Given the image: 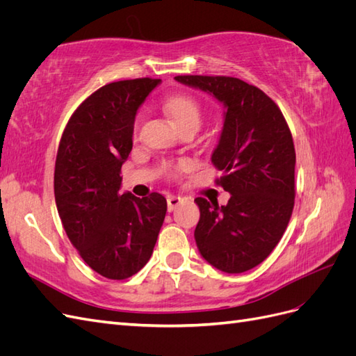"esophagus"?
Here are the masks:
<instances>
[{
  "label": "esophagus",
  "mask_w": 356,
  "mask_h": 356,
  "mask_svg": "<svg viewBox=\"0 0 356 356\" xmlns=\"http://www.w3.org/2000/svg\"><path fill=\"white\" fill-rule=\"evenodd\" d=\"M166 202H168V211L172 212V211L177 209L178 204L182 203V197H179V196H168Z\"/></svg>",
  "instance_id": "1"
}]
</instances>
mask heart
Listing matches in <instances>:
<instances>
[{
  "label": "heart",
  "instance_id": "b5f03b06",
  "mask_svg": "<svg viewBox=\"0 0 356 356\" xmlns=\"http://www.w3.org/2000/svg\"><path fill=\"white\" fill-rule=\"evenodd\" d=\"M165 108L174 118L178 127H186L190 124L200 126L202 123V108L199 102L191 98L188 95H175L170 96L169 99L165 102ZM138 127V122L135 124Z\"/></svg>",
  "mask_w": 356,
  "mask_h": 356
}]
</instances>
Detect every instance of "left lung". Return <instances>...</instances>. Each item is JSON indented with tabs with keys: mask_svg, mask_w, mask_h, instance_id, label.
Wrapping results in <instances>:
<instances>
[{
	"mask_svg": "<svg viewBox=\"0 0 356 356\" xmlns=\"http://www.w3.org/2000/svg\"><path fill=\"white\" fill-rule=\"evenodd\" d=\"M188 88L224 106L222 129L211 156L229 203L195 199L200 220L195 239L200 255L225 273L263 263L281 241L294 208L296 149L277 105L255 86L234 77L178 75Z\"/></svg>",
	"mask_w": 356,
	"mask_h": 356,
	"instance_id": "left-lung-1",
	"label": "left lung"
}]
</instances>
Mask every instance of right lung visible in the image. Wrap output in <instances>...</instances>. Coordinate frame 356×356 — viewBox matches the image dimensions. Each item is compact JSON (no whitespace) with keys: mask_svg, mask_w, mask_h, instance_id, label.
I'll return each mask as SVG.
<instances>
[{"mask_svg":"<svg viewBox=\"0 0 356 356\" xmlns=\"http://www.w3.org/2000/svg\"><path fill=\"white\" fill-rule=\"evenodd\" d=\"M161 80L104 86L63 131L55 166V199L63 229L84 263L108 279L138 273L153 254L166 199L120 193L122 165L132 149L135 117Z\"/></svg>","mask_w":356,"mask_h":356,"instance_id":"obj_1","label":"right lung"}]
</instances>
